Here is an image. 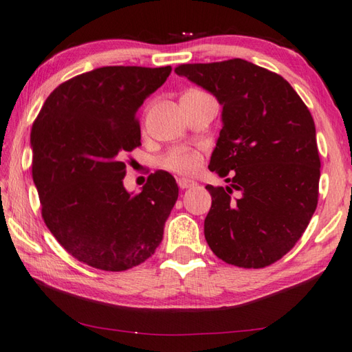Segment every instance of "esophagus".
<instances>
[{
    "mask_svg": "<svg viewBox=\"0 0 352 352\" xmlns=\"http://www.w3.org/2000/svg\"><path fill=\"white\" fill-rule=\"evenodd\" d=\"M178 188L180 189H188V188H192L195 182L194 180H189V178H178Z\"/></svg>",
    "mask_w": 352,
    "mask_h": 352,
    "instance_id": "obj_1",
    "label": "esophagus"
}]
</instances>
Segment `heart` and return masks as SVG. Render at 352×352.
I'll use <instances>...</instances> for the list:
<instances>
[{
  "mask_svg": "<svg viewBox=\"0 0 352 352\" xmlns=\"http://www.w3.org/2000/svg\"><path fill=\"white\" fill-rule=\"evenodd\" d=\"M163 168L175 172V174L189 175L200 168L201 155L200 152L190 148H174L163 158Z\"/></svg>",
  "mask_w": 352,
  "mask_h": 352,
  "instance_id": "obj_1",
  "label": "heart"
}]
</instances>
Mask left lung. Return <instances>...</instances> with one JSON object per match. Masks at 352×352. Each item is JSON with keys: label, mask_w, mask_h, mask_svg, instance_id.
Here are the masks:
<instances>
[{"label": "left lung", "mask_w": 352, "mask_h": 352, "mask_svg": "<svg viewBox=\"0 0 352 352\" xmlns=\"http://www.w3.org/2000/svg\"><path fill=\"white\" fill-rule=\"evenodd\" d=\"M175 74L223 106L209 170L229 184L206 186L208 245L229 265L270 266L300 240L317 208L320 158L311 112L283 76L241 58L182 65Z\"/></svg>", "instance_id": "8db88e82"}]
</instances>
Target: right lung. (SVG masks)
Wrapping results in <instances>:
<instances>
[{
	"mask_svg": "<svg viewBox=\"0 0 352 352\" xmlns=\"http://www.w3.org/2000/svg\"><path fill=\"white\" fill-rule=\"evenodd\" d=\"M170 70L106 66L76 75L49 95L32 126L44 223L70 255L97 270H131L163 240L175 178L158 170L133 195L123 184V155L142 144L137 111Z\"/></svg>",
	"mask_w": 352,
	"mask_h": 352,
	"instance_id": "1",
	"label": "right lung"
}]
</instances>
